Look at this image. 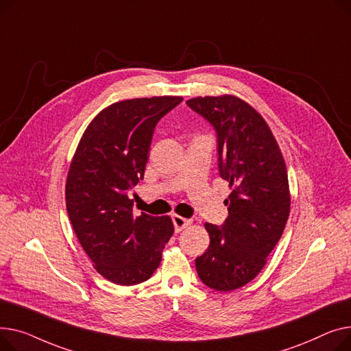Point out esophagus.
<instances>
[{
    "mask_svg": "<svg viewBox=\"0 0 351 351\" xmlns=\"http://www.w3.org/2000/svg\"><path fill=\"white\" fill-rule=\"evenodd\" d=\"M171 219H173V223H174V230H176V232H180L181 230H184V228H185V226H189V225L191 223V219L182 218V217L176 215V214L171 217Z\"/></svg>",
    "mask_w": 351,
    "mask_h": 351,
    "instance_id": "esophagus-1",
    "label": "esophagus"
}]
</instances>
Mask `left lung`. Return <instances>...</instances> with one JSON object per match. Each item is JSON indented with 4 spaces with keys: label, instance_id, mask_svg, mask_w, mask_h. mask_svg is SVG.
Segmentation results:
<instances>
[{
    "label": "left lung",
    "instance_id": "1",
    "mask_svg": "<svg viewBox=\"0 0 351 351\" xmlns=\"http://www.w3.org/2000/svg\"><path fill=\"white\" fill-rule=\"evenodd\" d=\"M217 134L218 173L232 193L228 217L205 222L210 246L195 259L198 278L211 289L230 292L251 282L280 239L289 217L287 171L263 117L235 96L187 100Z\"/></svg>",
    "mask_w": 351,
    "mask_h": 351
}]
</instances>
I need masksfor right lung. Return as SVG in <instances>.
I'll return each instance as SVG.
<instances>
[{
    "label": "right lung",
    "mask_w": 351,
    "mask_h": 351,
    "mask_svg": "<svg viewBox=\"0 0 351 351\" xmlns=\"http://www.w3.org/2000/svg\"><path fill=\"white\" fill-rule=\"evenodd\" d=\"M181 101L160 96L114 103L92 120L73 156L68 215L96 271L116 285L152 278L174 232L170 217H134L128 193L144 177L157 123Z\"/></svg>",
    "instance_id": "add662e5"
}]
</instances>
